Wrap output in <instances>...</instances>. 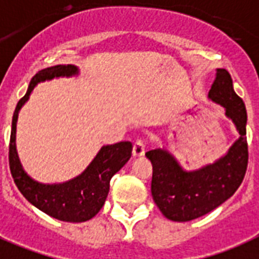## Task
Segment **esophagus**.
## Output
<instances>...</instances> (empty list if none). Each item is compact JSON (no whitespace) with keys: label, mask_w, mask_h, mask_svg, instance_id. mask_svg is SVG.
<instances>
[{"label":"esophagus","mask_w":259,"mask_h":259,"mask_svg":"<svg viewBox=\"0 0 259 259\" xmlns=\"http://www.w3.org/2000/svg\"><path fill=\"white\" fill-rule=\"evenodd\" d=\"M145 149H146V143L145 141L138 140L136 143H134L133 146V156L134 158H140L145 154Z\"/></svg>","instance_id":"1"}]
</instances>
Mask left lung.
I'll return each mask as SVG.
<instances>
[{
  "label": "left lung",
  "mask_w": 259,
  "mask_h": 259,
  "mask_svg": "<svg viewBox=\"0 0 259 259\" xmlns=\"http://www.w3.org/2000/svg\"><path fill=\"white\" fill-rule=\"evenodd\" d=\"M208 97L224 106L225 116L233 121L240 138L220 159L193 171L183 170L167 150L147 151L146 158L153 164L151 195L168 220L184 223L209 213L233 196L246 172V108L234 92L227 69L217 68Z\"/></svg>",
  "instance_id": "1"
}]
</instances>
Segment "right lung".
<instances>
[{"instance_id": "1", "label": "right lung", "mask_w": 259, "mask_h": 259, "mask_svg": "<svg viewBox=\"0 0 259 259\" xmlns=\"http://www.w3.org/2000/svg\"><path fill=\"white\" fill-rule=\"evenodd\" d=\"M79 69L72 64L54 66L39 71L30 81L25 96L19 100L13 114L12 134L9 145V166L14 183L30 203L46 214L67 223H82L99 213L109 192L110 179L126 164L132 156V142H118L101 147L95 159L79 177L66 183L43 184L30 178L19 162L15 149V130L18 113L29 100L32 89L39 82L55 77L77 75Z\"/></svg>"}]
</instances>
